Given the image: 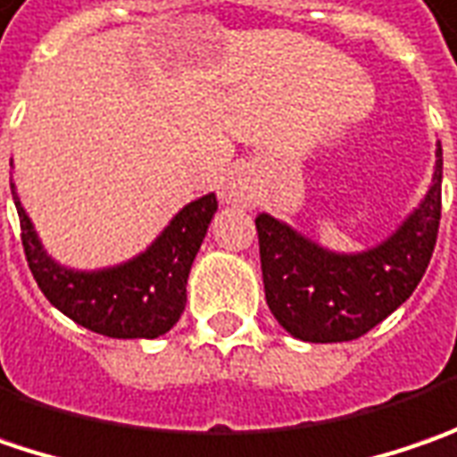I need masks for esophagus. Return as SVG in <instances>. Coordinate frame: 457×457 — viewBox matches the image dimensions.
<instances>
[{"mask_svg": "<svg viewBox=\"0 0 457 457\" xmlns=\"http://www.w3.org/2000/svg\"><path fill=\"white\" fill-rule=\"evenodd\" d=\"M220 196H222L228 204H243V202H248V184H245L243 179H232V181H228V184L222 187Z\"/></svg>", "mask_w": 457, "mask_h": 457, "instance_id": "1", "label": "esophagus"}]
</instances>
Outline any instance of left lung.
Here are the masks:
<instances>
[{
	"instance_id": "1",
	"label": "left lung",
	"mask_w": 457,
	"mask_h": 457,
	"mask_svg": "<svg viewBox=\"0 0 457 457\" xmlns=\"http://www.w3.org/2000/svg\"><path fill=\"white\" fill-rule=\"evenodd\" d=\"M443 148L425 202L381 245L340 255L258 214V245L268 309L307 343H345L366 335L402 307L425 276L443 209Z\"/></svg>"
}]
</instances>
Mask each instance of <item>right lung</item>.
<instances>
[{"instance_id":"obj_1","label":"right lung","mask_w":457,"mask_h":457,"mask_svg":"<svg viewBox=\"0 0 457 457\" xmlns=\"http://www.w3.org/2000/svg\"><path fill=\"white\" fill-rule=\"evenodd\" d=\"M12 187L20 214L22 248L40 291L76 325L107 337H158L169 332L187 307V278L209 222L217 196L207 194L181 209L161 237L128 263L102 270H71L58 266L43 250L30 217Z\"/></svg>"}]
</instances>
